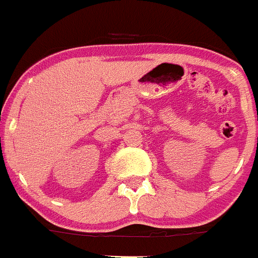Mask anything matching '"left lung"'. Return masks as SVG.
<instances>
[{
  "mask_svg": "<svg viewBox=\"0 0 258 258\" xmlns=\"http://www.w3.org/2000/svg\"><path fill=\"white\" fill-rule=\"evenodd\" d=\"M257 142H258V138H257Z\"/></svg>",
  "mask_w": 258,
  "mask_h": 258,
  "instance_id": "left-lung-1",
  "label": "left lung"
}]
</instances>
